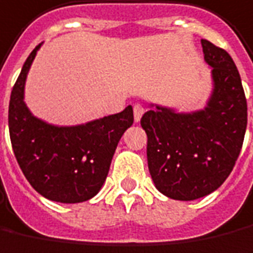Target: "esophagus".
Listing matches in <instances>:
<instances>
[{"label":"esophagus","mask_w":253,"mask_h":253,"mask_svg":"<svg viewBox=\"0 0 253 253\" xmlns=\"http://www.w3.org/2000/svg\"><path fill=\"white\" fill-rule=\"evenodd\" d=\"M144 109L140 106V104H135L133 106V120H135V123H139L140 121V118L143 116Z\"/></svg>","instance_id":"obj_1"}]
</instances>
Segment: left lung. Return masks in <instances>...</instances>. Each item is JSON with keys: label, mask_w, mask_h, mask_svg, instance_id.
Returning a JSON list of instances; mask_svg holds the SVG:
<instances>
[{"label": "left lung", "mask_w": 253, "mask_h": 253, "mask_svg": "<svg viewBox=\"0 0 253 253\" xmlns=\"http://www.w3.org/2000/svg\"><path fill=\"white\" fill-rule=\"evenodd\" d=\"M212 67L213 88L205 107L191 113L150 104L140 125L147 133L151 179L164 196L193 201L211 194L227 179L243 147L247 99L229 53L201 40Z\"/></svg>", "instance_id": "1"}]
</instances>
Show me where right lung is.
<instances>
[{
    "mask_svg": "<svg viewBox=\"0 0 253 253\" xmlns=\"http://www.w3.org/2000/svg\"><path fill=\"white\" fill-rule=\"evenodd\" d=\"M24 62L9 100V135L17 164L33 189L50 201H88L102 189L117 144L133 124V110L89 123L59 126L33 116L24 85L37 50Z\"/></svg>",
    "mask_w": 253,
    "mask_h": 253,
    "instance_id": "obj_1",
    "label": "right lung"
}]
</instances>
